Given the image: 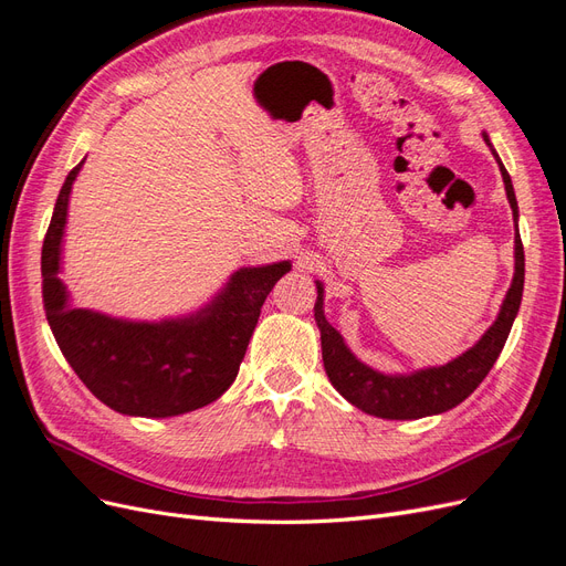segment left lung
I'll list each match as a JSON object with an SVG mask.
<instances>
[{
    "label": "left lung",
    "mask_w": 566,
    "mask_h": 566,
    "mask_svg": "<svg viewBox=\"0 0 566 566\" xmlns=\"http://www.w3.org/2000/svg\"><path fill=\"white\" fill-rule=\"evenodd\" d=\"M484 142L489 144L486 134H484ZM493 156L499 160L510 208H512V214H515V224H517L515 188H512L510 175L503 167L499 153L493 150ZM316 285H318V297L314 306V316L321 328L323 368H325V375H328L331 385L349 403L361 408L364 413L387 418V420H418L424 416L443 413V410L465 401L470 394L482 385V380L493 368L495 358L501 356L512 328V321H515L522 304L524 245L517 231L515 233V279H512V285L507 290L499 318H495V323L484 333V337L479 339L470 352L453 358L451 364L439 366V368H427L413 375H382L358 361V358L345 347L339 333L328 321H325L323 287L321 283Z\"/></svg>",
    "instance_id": "obj_1"
}]
</instances>
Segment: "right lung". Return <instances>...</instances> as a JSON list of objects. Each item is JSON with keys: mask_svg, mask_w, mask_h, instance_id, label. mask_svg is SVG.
Returning a JSON list of instances; mask_svg holds the SVG:
<instances>
[{"mask_svg": "<svg viewBox=\"0 0 566 566\" xmlns=\"http://www.w3.org/2000/svg\"><path fill=\"white\" fill-rule=\"evenodd\" d=\"M80 167L65 177L42 245L44 310L65 361L117 413L169 418L212 403L241 370L262 304L290 262L235 271L224 293L191 318L127 323L77 310L59 281V254Z\"/></svg>", "mask_w": 566, "mask_h": 566, "instance_id": "right-lung-1", "label": "right lung"}]
</instances>
